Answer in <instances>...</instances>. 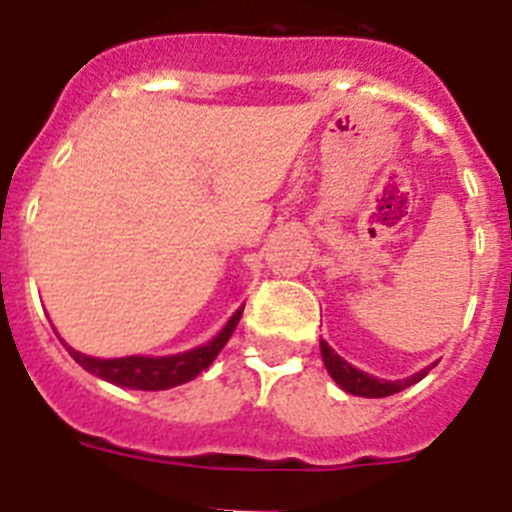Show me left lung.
I'll list each match as a JSON object with an SVG mask.
<instances>
[{
	"label": "left lung",
	"mask_w": 512,
	"mask_h": 512,
	"mask_svg": "<svg viewBox=\"0 0 512 512\" xmlns=\"http://www.w3.org/2000/svg\"><path fill=\"white\" fill-rule=\"evenodd\" d=\"M320 354H323L325 369H328V374L333 377V382H336L341 390H346L348 395H356V397H390L395 395V392H402L405 387H410V384L420 382V379L433 369V366H425V369H420V372L413 374V377L397 379V382H387V379H377L372 377V374H366L361 372V369H356V366H351L346 359H341V356H338L325 341H320Z\"/></svg>",
	"instance_id": "left-lung-1"
}]
</instances>
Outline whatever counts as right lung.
I'll return each mask as SVG.
<instances>
[{"mask_svg": "<svg viewBox=\"0 0 512 512\" xmlns=\"http://www.w3.org/2000/svg\"><path fill=\"white\" fill-rule=\"evenodd\" d=\"M243 307L233 312V318L225 323V328L217 333L212 341L202 343V346L184 351V354L174 356H122V359H94V356L79 354L69 343H63L71 359L79 366H84L94 377L112 382L117 387H130V390H169L176 384H184L194 379L200 372H205L207 366L215 361V356L223 351L228 338L233 336L235 325L241 320Z\"/></svg>", "mask_w": 512, "mask_h": 512, "instance_id": "right-lung-1", "label": "right lung"}]
</instances>
